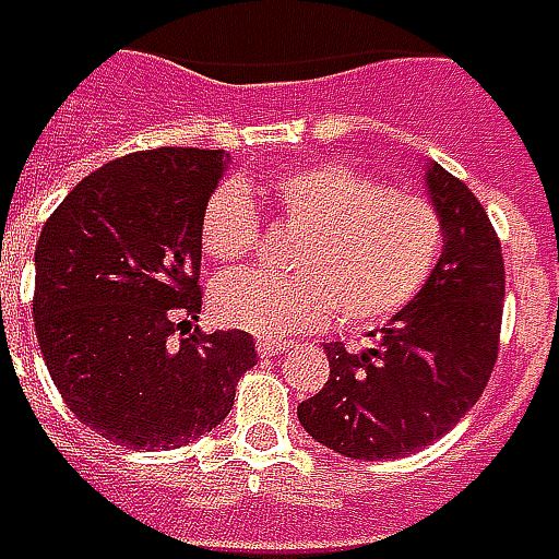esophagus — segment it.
I'll return each mask as SVG.
<instances>
[{"mask_svg":"<svg viewBox=\"0 0 559 559\" xmlns=\"http://www.w3.org/2000/svg\"><path fill=\"white\" fill-rule=\"evenodd\" d=\"M254 346H258V355H264V358H270V355H280V352L289 349V343H283V340H266V336H261Z\"/></svg>","mask_w":559,"mask_h":559,"instance_id":"1","label":"esophagus"}]
</instances>
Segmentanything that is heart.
Returning <instances> with one entry per match:
<instances>
[{
  "instance_id": "b5f03b06",
  "label": "heart",
  "mask_w": 559,
  "mask_h": 559,
  "mask_svg": "<svg viewBox=\"0 0 559 559\" xmlns=\"http://www.w3.org/2000/svg\"><path fill=\"white\" fill-rule=\"evenodd\" d=\"M276 219L295 229L286 266L273 276L238 270L213 286V311L229 326L283 340L318 330L336 314L368 326L400 314L425 289L440 254V219L428 201L380 188L340 159L308 163L258 188ZM261 219L238 185L210 194L201 213V248L219 264L245 261Z\"/></svg>"
}]
</instances>
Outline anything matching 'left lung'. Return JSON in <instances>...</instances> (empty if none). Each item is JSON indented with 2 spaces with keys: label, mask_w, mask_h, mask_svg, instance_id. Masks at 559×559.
<instances>
[{
  "label": "left lung",
  "mask_w": 559,
  "mask_h": 559,
  "mask_svg": "<svg viewBox=\"0 0 559 559\" xmlns=\"http://www.w3.org/2000/svg\"><path fill=\"white\" fill-rule=\"evenodd\" d=\"M443 251L425 289L374 346L326 343L330 380L298 405V421L349 460H396L440 440L478 403L497 361L503 321V254L488 213L440 163L425 173Z\"/></svg>",
  "instance_id": "obj_1"
}]
</instances>
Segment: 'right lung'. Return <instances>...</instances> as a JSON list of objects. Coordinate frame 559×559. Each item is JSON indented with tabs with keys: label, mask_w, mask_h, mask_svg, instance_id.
<instances>
[{
	"label": "right lung",
	"mask_w": 559,
	"mask_h": 559,
	"mask_svg": "<svg viewBox=\"0 0 559 559\" xmlns=\"http://www.w3.org/2000/svg\"><path fill=\"white\" fill-rule=\"evenodd\" d=\"M223 169V151L198 147L112 159L71 188L37 241L34 326L49 377L78 421L128 450L213 431L258 365L245 330L188 333L204 298L201 213Z\"/></svg>",
	"instance_id": "right-lung-1"
}]
</instances>
